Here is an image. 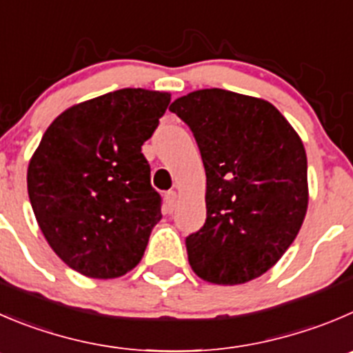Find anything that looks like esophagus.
<instances>
[{"instance_id": "34e87169", "label": "esophagus", "mask_w": 353, "mask_h": 353, "mask_svg": "<svg viewBox=\"0 0 353 353\" xmlns=\"http://www.w3.org/2000/svg\"><path fill=\"white\" fill-rule=\"evenodd\" d=\"M176 192H174V190H168L166 194H164V201H166V206H168V210L170 211H173L174 210V204H176Z\"/></svg>"}]
</instances>
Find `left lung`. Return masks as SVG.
Masks as SVG:
<instances>
[{
    "label": "left lung",
    "instance_id": "obj_1",
    "mask_svg": "<svg viewBox=\"0 0 353 353\" xmlns=\"http://www.w3.org/2000/svg\"><path fill=\"white\" fill-rule=\"evenodd\" d=\"M170 110L192 130L206 171V221L185 239L190 267L213 284L256 279L305 220L303 142L270 102L227 90H197Z\"/></svg>",
    "mask_w": 353,
    "mask_h": 353
}]
</instances>
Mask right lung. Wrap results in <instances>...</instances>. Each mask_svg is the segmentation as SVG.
<instances>
[{
  "instance_id": "right-lung-1",
  "label": "right lung",
  "mask_w": 353,
  "mask_h": 353,
  "mask_svg": "<svg viewBox=\"0 0 353 353\" xmlns=\"http://www.w3.org/2000/svg\"><path fill=\"white\" fill-rule=\"evenodd\" d=\"M171 95L123 88L63 110L28 168V192L43 236L60 260L92 279L139 265L161 196L142 145Z\"/></svg>"
}]
</instances>
